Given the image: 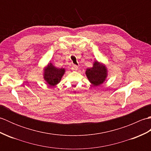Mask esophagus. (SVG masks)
I'll use <instances>...</instances> for the list:
<instances>
[{
    "label": "esophagus",
    "instance_id": "1",
    "mask_svg": "<svg viewBox=\"0 0 151 151\" xmlns=\"http://www.w3.org/2000/svg\"><path fill=\"white\" fill-rule=\"evenodd\" d=\"M71 69L73 70H77L78 69V66L76 65H72V67Z\"/></svg>",
    "mask_w": 151,
    "mask_h": 151
}]
</instances>
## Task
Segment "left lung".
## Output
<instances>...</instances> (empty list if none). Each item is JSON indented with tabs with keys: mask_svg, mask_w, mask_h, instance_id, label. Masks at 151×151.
<instances>
[{
	"mask_svg": "<svg viewBox=\"0 0 151 151\" xmlns=\"http://www.w3.org/2000/svg\"><path fill=\"white\" fill-rule=\"evenodd\" d=\"M86 75L88 79L94 86L102 84L106 79L108 71L106 67L102 63L95 61L93 67L86 69Z\"/></svg>",
	"mask_w": 151,
	"mask_h": 151,
	"instance_id": "8db88e82",
	"label": "left lung"
}]
</instances>
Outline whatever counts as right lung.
Here are the masks:
<instances>
[{
    "mask_svg": "<svg viewBox=\"0 0 151 151\" xmlns=\"http://www.w3.org/2000/svg\"><path fill=\"white\" fill-rule=\"evenodd\" d=\"M65 71V69L57 68L52 63H49L44 69L43 77L48 84L54 86L60 82Z\"/></svg>",
    "mask_w": 151,
    "mask_h": 151,
    "instance_id": "obj_1",
    "label": "right lung"
}]
</instances>
